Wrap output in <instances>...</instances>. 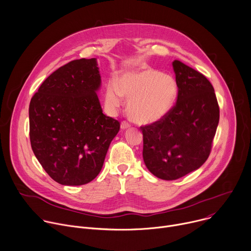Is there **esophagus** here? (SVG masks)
Returning <instances> with one entry per match:
<instances>
[{"instance_id":"obj_1","label":"esophagus","mask_w":251,"mask_h":251,"mask_svg":"<svg viewBox=\"0 0 251 251\" xmlns=\"http://www.w3.org/2000/svg\"><path fill=\"white\" fill-rule=\"evenodd\" d=\"M131 125H130V123H128L127 121H122L121 122V129H127V128H129Z\"/></svg>"}]
</instances>
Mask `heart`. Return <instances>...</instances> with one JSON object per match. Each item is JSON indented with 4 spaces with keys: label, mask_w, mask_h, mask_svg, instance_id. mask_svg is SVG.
Returning a JSON list of instances; mask_svg holds the SVG:
<instances>
[{
    "label": "heart",
    "mask_w": 251,
    "mask_h": 251,
    "mask_svg": "<svg viewBox=\"0 0 251 251\" xmlns=\"http://www.w3.org/2000/svg\"><path fill=\"white\" fill-rule=\"evenodd\" d=\"M129 99L128 114L140 124H152L162 120L173 108L177 96L176 79L156 70H144L126 75L120 85L112 80L107 85L105 102L117 108L123 97Z\"/></svg>",
    "instance_id": "b5f03b06"
}]
</instances>
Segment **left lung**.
<instances>
[{
  "label": "left lung",
  "mask_w": 251,
  "mask_h": 251,
  "mask_svg": "<svg viewBox=\"0 0 251 251\" xmlns=\"http://www.w3.org/2000/svg\"><path fill=\"white\" fill-rule=\"evenodd\" d=\"M173 67L176 104L162 120L141 126L145 165L166 181L198 170L207 160L220 121L219 103L208 79L180 60H174Z\"/></svg>",
  "instance_id": "8db88e82"
}]
</instances>
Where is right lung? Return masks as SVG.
<instances>
[{"instance_id":"obj_1","label":"right lung","mask_w":251,"mask_h":251,"mask_svg":"<svg viewBox=\"0 0 251 251\" xmlns=\"http://www.w3.org/2000/svg\"><path fill=\"white\" fill-rule=\"evenodd\" d=\"M100 84L96 58H80L56 69L31 97V149L60 185L81 186L94 180L119 132V121L102 112L96 94Z\"/></svg>"}]
</instances>
